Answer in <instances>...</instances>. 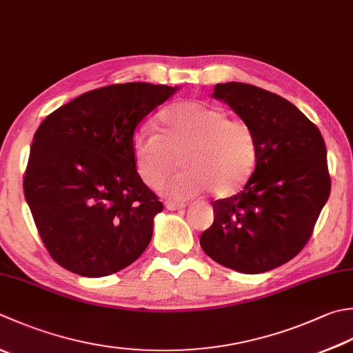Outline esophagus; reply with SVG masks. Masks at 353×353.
<instances>
[{"label":"esophagus","mask_w":353,"mask_h":353,"mask_svg":"<svg viewBox=\"0 0 353 353\" xmlns=\"http://www.w3.org/2000/svg\"><path fill=\"white\" fill-rule=\"evenodd\" d=\"M165 206H167V210L170 211H177V210H183L186 205L182 202H171V200H167V202H165Z\"/></svg>","instance_id":"obj_1"}]
</instances>
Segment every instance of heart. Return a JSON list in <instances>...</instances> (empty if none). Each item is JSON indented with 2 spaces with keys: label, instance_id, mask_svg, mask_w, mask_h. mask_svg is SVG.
<instances>
[{
  "label": "heart",
  "instance_id": "obj_1",
  "mask_svg": "<svg viewBox=\"0 0 353 353\" xmlns=\"http://www.w3.org/2000/svg\"><path fill=\"white\" fill-rule=\"evenodd\" d=\"M159 131L139 130L131 147L136 170L148 185L174 166L179 154L184 168L156 185L165 196L185 199L211 190L214 196L230 197L250 181L257 163L259 143L250 123L230 119L214 103L179 102L159 117Z\"/></svg>",
  "mask_w": 353,
  "mask_h": 353
}]
</instances>
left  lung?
<instances>
[{
  "label": "left lung",
  "mask_w": 353,
  "mask_h": 353,
  "mask_svg": "<svg viewBox=\"0 0 353 353\" xmlns=\"http://www.w3.org/2000/svg\"><path fill=\"white\" fill-rule=\"evenodd\" d=\"M254 130L257 163L245 188L212 202L200 246L225 268L260 274L285 265L314 232L330 194L326 145L315 123L281 96L243 82L214 87Z\"/></svg>",
  "instance_id": "obj_1"
}]
</instances>
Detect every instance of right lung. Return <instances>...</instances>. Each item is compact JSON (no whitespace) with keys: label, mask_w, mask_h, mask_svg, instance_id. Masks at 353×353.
<instances>
[{"label":"right lung","mask_w":353,"mask_h":353,"mask_svg":"<svg viewBox=\"0 0 353 353\" xmlns=\"http://www.w3.org/2000/svg\"><path fill=\"white\" fill-rule=\"evenodd\" d=\"M177 87L128 82L54 110L33 136L24 196L50 257L82 277H105L141 257L159 197L133 157L134 130Z\"/></svg>","instance_id":"1"}]
</instances>
